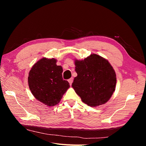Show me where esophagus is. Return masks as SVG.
Segmentation results:
<instances>
[{
    "label": "esophagus",
    "mask_w": 146,
    "mask_h": 146,
    "mask_svg": "<svg viewBox=\"0 0 146 146\" xmlns=\"http://www.w3.org/2000/svg\"><path fill=\"white\" fill-rule=\"evenodd\" d=\"M68 82H69V84H70V85H71L72 82H73V78H69V80H68Z\"/></svg>",
    "instance_id": "34e87169"
}]
</instances>
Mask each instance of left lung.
I'll return each instance as SVG.
<instances>
[{"mask_svg": "<svg viewBox=\"0 0 146 146\" xmlns=\"http://www.w3.org/2000/svg\"><path fill=\"white\" fill-rule=\"evenodd\" d=\"M77 76L72 86L83 102L97 107L107 102L115 91L116 76L114 69L105 59L91 54L83 60H75Z\"/></svg>", "mask_w": 146, "mask_h": 146, "instance_id": "1", "label": "left lung"}]
</instances>
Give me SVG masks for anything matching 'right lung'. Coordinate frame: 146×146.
I'll list each match as a JSON object with an SVG mask.
<instances>
[{
    "instance_id": "right-lung-1",
    "label": "right lung",
    "mask_w": 146,
    "mask_h": 146,
    "mask_svg": "<svg viewBox=\"0 0 146 146\" xmlns=\"http://www.w3.org/2000/svg\"><path fill=\"white\" fill-rule=\"evenodd\" d=\"M63 68L56 65V60L43 58L38 61L30 70L29 88L33 96L47 106L58 104L70 87L62 77Z\"/></svg>"
}]
</instances>
